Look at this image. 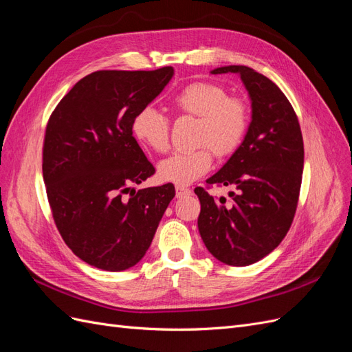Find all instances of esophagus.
I'll list each match as a JSON object with an SVG mask.
<instances>
[{"label": "esophagus", "instance_id": "1", "mask_svg": "<svg viewBox=\"0 0 352 352\" xmlns=\"http://www.w3.org/2000/svg\"><path fill=\"white\" fill-rule=\"evenodd\" d=\"M190 192H192V190H190V189L186 188V186H182V185H177V186H176V197H177V198H182V197L190 195Z\"/></svg>", "mask_w": 352, "mask_h": 352}]
</instances>
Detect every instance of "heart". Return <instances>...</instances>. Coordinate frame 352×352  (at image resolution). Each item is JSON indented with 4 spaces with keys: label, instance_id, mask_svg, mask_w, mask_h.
<instances>
[{
    "label": "heart",
    "instance_id": "b5f03b06",
    "mask_svg": "<svg viewBox=\"0 0 352 352\" xmlns=\"http://www.w3.org/2000/svg\"><path fill=\"white\" fill-rule=\"evenodd\" d=\"M170 105L177 113L197 117L195 142L201 145L164 158L158 164V175L167 182L188 185L210 170L211 149L217 155H228L241 144L248 127V109L242 100L226 97L225 89L210 82L186 85L173 95ZM132 132L150 150L167 151L168 120L154 107H144L135 114Z\"/></svg>",
    "mask_w": 352,
    "mask_h": 352
}]
</instances>
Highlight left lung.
Here are the masks:
<instances>
[{"mask_svg": "<svg viewBox=\"0 0 352 352\" xmlns=\"http://www.w3.org/2000/svg\"><path fill=\"white\" fill-rule=\"evenodd\" d=\"M235 73L248 91L251 122L243 141L207 184L236 188L212 198L195 188L201 202L198 230L214 257L243 267L264 258L291 228L300 197L304 142L298 117L285 94L247 66H223L211 74Z\"/></svg>", "mask_w": 352, "mask_h": 352, "instance_id": "left-lung-1", "label": "left lung"}]
</instances>
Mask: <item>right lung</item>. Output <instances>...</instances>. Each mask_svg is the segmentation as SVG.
I'll use <instances>...</instances> for the list:
<instances>
[{"label": "right lung", "mask_w": 352, "mask_h": 352, "mask_svg": "<svg viewBox=\"0 0 352 352\" xmlns=\"http://www.w3.org/2000/svg\"><path fill=\"white\" fill-rule=\"evenodd\" d=\"M173 74V67L94 72L50 117L42 173L52 217L67 247L94 267L122 272L140 263L175 197L172 184L132 188L155 172L132 120Z\"/></svg>", "instance_id": "right-lung-1"}]
</instances>
